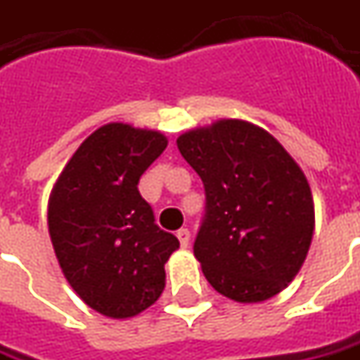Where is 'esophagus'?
Segmentation results:
<instances>
[{
	"label": "esophagus",
	"instance_id": "1",
	"mask_svg": "<svg viewBox=\"0 0 360 360\" xmlns=\"http://www.w3.org/2000/svg\"><path fill=\"white\" fill-rule=\"evenodd\" d=\"M177 239H179L181 247H189V241H191V233H189V229L177 231Z\"/></svg>",
	"mask_w": 360,
	"mask_h": 360
}]
</instances>
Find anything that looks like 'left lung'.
I'll return each instance as SVG.
<instances>
[{"instance_id":"8db88e82","label":"left lung","mask_w":360,"mask_h":360,"mask_svg":"<svg viewBox=\"0 0 360 360\" xmlns=\"http://www.w3.org/2000/svg\"><path fill=\"white\" fill-rule=\"evenodd\" d=\"M207 211L193 245L205 279L237 303L279 295L303 266L315 203L303 169L269 131L219 119L177 137Z\"/></svg>"}]
</instances>
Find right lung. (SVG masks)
Returning a JSON list of instances; mask_svg holds the SVG:
<instances>
[{
  "instance_id": "1",
  "label": "right lung",
  "mask_w": 360,
  "mask_h": 360,
  "mask_svg": "<svg viewBox=\"0 0 360 360\" xmlns=\"http://www.w3.org/2000/svg\"><path fill=\"white\" fill-rule=\"evenodd\" d=\"M167 147L161 131L107 123L63 167L47 203V227L63 277L109 319H129L165 289V263L179 249L161 231L137 183Z\"/></svg>"
}]
</instances>
